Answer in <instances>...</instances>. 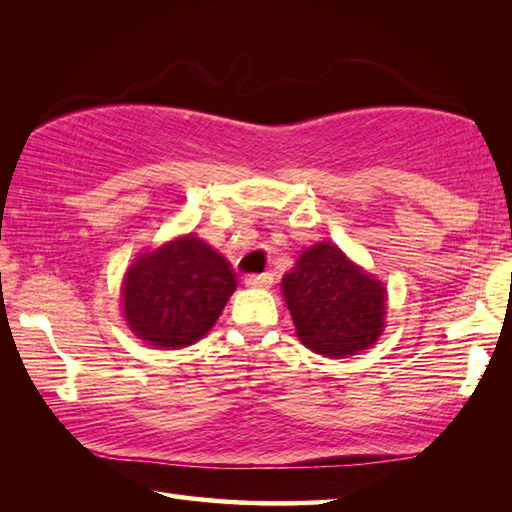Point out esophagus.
Segmentation results:
<instances>
[{"label": "esophagus", "instance_id": "obj_1", "mask_svg": "<svg viewBox=\"0 0 512 512\" xmlns=\"http://www.w3.org/2000/svg\"><path fill=\"white\" fill-rule=\"evenodd\" d=\"M244 284H246L248 288H270V286H273V275H270V273L246 275Z\"/></svg>", "mask_w": 512, "mask_h": 512}]
</instances>
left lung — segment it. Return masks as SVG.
<instances>
[{"instance_id": "left-lung-1", "label": "left lung", "mask_w": 512, "mask_h": 512, "mask_svg": "<svg viewBox=\"0 0 512 512\" xmlns=\"http://www.w3.org/2000/svg\"><path fill=\"white\" fill-rule=\"evenodd\" d=\"M299 341L312 352L345 358L372 347L385 328L387 290L343 250L306 248L281 279Z\"/></svg>"}]
</instances>
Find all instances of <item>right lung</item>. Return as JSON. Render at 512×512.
<instances>
[{"instance_id": "1", "label": "right lung", "mask_w": 512, "mask_h": 512, "mask_svg": "<svg viewBox=\"0 0 512 512\" xmlns=\"http://www.w3.org/2000/svg\"><path fill=\"white\" fill-rule=\"evenodd\" d=\"M237 288L231 264L193 233L138 255L123 281V314L138 339L178 350L209 332Z\"/></svg>"}]
</instances>
